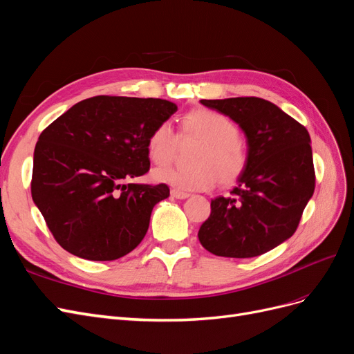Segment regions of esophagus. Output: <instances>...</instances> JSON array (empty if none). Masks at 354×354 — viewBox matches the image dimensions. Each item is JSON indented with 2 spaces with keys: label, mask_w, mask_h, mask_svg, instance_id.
<instances>
[{
  "label": "esophagus",
  "mask_w": 354,
  "mask_h": 354,
  "mask_svg": "<svg viewBox=\"0 0 354 354\" xmlns=\"http://www.w3.org/2000/svg\"><path fill=\"white\" fill-rule=\"evenodd\" d=\"M171 196H174L176 199H186V198L190 196V194H186V192H181V190L173 189V190H171Z\"/></svg>",
  "instance_id": "1"
}]
</instances>
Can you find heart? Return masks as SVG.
Masks as SVG:
<instances>
[{"label":"heart","mask_w":354,"mask_h":354,"mask_svg":"<svg viewBox=\"0 0 354 354\" xmlns=\"http://www.w3.org/2000/svg\"><path fill=\"white\" fill-rule=\"evenodd\" d=\"M180 136L202 142L195 152L194 167L168 165L153 171V180L181 192L208 190L218 181L230 185L236 181L248 164V153L239 138V128L227 115L211 109L186 113L180 122ZM178 136L169 122H160L146 142L149 159L164 165L173 159Z\"/></svg>","instance_id":"heart-1"}]
</instances>
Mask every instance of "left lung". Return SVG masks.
Instances as JSON below:
<instances>
[{
    "label": "left lung",
    "instance_id": "left-lung-1",
    "mask_svg": "<svg viewBox=\"0 0 354 354\" xmlns=\"http://www.w3.org/2000/svg\"><path fill=\"white\" fill-rule=\"evenodd\" d=\"M227 115L248 140V164L230 196L211 201L198 238L218 257L251 259L295 233L315 192V167L306 127L260 97L201 100Z\"/></svg>",
    "mask_w": 354,
    "mask_h": 354
}]
</instances>
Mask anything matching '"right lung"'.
Returning <instances> with one entry per match:
<instances>
[{"label": "right lung", "instance_id": "1", "mask_svg": "<svg viewBox=\"0 0 354 354\" xmlns=\"http://www.w3.org/2000/svg\"><path fill=\"white\" fill-rule=\"evenodd\" d=\"M177 106L162 99L95 95L41 133L30 194L63 250L93 261L131 252L167 185L127 183L151 168L146 142Z\"/></svg>", "mask_w": 354, "mask_h": 354}]
</instances>
